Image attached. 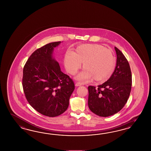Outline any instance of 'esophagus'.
I'll list each match as a JSON object with an SVG mask.
<instances>
[{
	"mask_svg": "<svg viewBox=\"0 0 151 151\" xmlns=\"http://www.w3.org/2000/svg\"><path fill=\"white\" fill-rule=\"evenodd\" d=\"M82 85V83L80 82H76V83H75V86H76V87H78V86H81Z\"/></svg>",
	"mask_w": 151,
	"mask_h": 151,
	"instance_id": "esophagus-1",
	"label": "esophagus"
}]
</instances>
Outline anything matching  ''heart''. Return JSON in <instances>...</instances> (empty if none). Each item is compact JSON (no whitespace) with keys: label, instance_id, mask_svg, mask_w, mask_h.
<instances>
[{"label":"heart","instance_id":"obj_1","mask_svg":"<svg viewBox=\"0 0 151 151\" xmlns=\"http://www.w3.org/2000/svg\"><path fill=\"white\" fill-rule=\"evenodd\" d=\"M82 63L84 70L77 76L78 79L93 78L96 81H104L114 73L116 60L112 51L100 44H83L65 55L64 65L71 75L78 72Z\"/></svg>","mask_w":151,"mask_h":151}]
</instances>
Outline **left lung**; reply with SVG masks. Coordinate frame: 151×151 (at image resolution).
<instances>
[{"instance_id": "left-lung-1", "label": "left lung", "mask_w": 151, "mask_h": 151, "mask_svg": "<svg viewBox=\"0 0 151 151\" xmlns=\"http://www.w3.org/2000/svg\"><path fill=\"white\" fill-rule=\"evenodd\" d=\"M117 55L114 71L107 81L97 88L88 87V106L92 112L101 117L117 113L126 104L132 86V74L127 60L114 47Z\"/></svg>"}]
</instances>
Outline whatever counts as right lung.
I'll use <instances>...</instances> for the list:
<instances>
[{
    "label": "right lung",
    "mask_w": 151,
    "mask_h": 151,
    "mask_svg": "<svg viewBox=\"0 0 151 151\" xmlns=\"http://www.w3.org/2000/svg\"><path fill=\"white\" fill-rule=\"evenodd\" d=\"M61 41L35 51L23 69V87L29 104L40 114L56 117L68 109L75 89L73 81L63 73L53 54Z\"/></svg>",
    "instance_id": "obj_1"
}]
</instances>
